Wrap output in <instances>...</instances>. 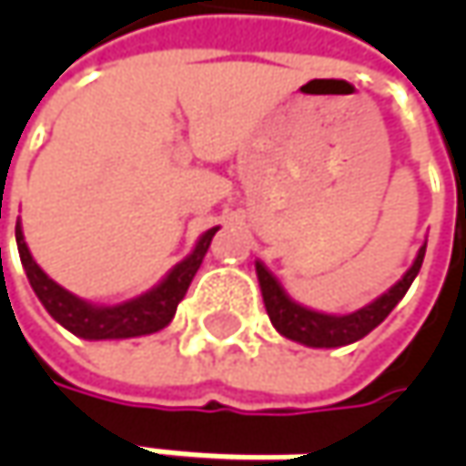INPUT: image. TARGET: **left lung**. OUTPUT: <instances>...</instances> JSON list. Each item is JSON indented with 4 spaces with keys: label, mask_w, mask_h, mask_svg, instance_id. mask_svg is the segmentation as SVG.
Segmentation results:
<instances>
[{
    "label": "left lung",
    "mask_w": 466,
    "mask_h": 466,
    "mask_svg": "<svg viewBox=\"0 0 466 466\" xmlns=\"http://www.w3.org/2000/svg\"><path fill=\"white\" fill-rule=\"evenodd\" d=\"M422 257H425V243L420 246L412 267L404 272L397 285H391L384 296L370 300L363 309L345 313V316L313 311V309L296 303L261 261H257V278H259L261 298H264V309L269 313V321L282 337L300 342L306 348H345V345L363 339L368 331L376 329L391 313V309L402 300L404 293L412 285V279L420 272Z\"/></svg>",
    "instance_id": "obj_1"
}]
</instances>
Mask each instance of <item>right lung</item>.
I'll return each mask as SVG.
<instances>
[{
	"instance_id": "right-lung-1",
	"label": "right lung",
	"mask_w": 466,
	"mask_h": 466,
	"mask_svg": "<svg viewBox=\"0 0 466 466\" xmlns=\"http://www.w3.org/2000/svg\"><path fill=\"white\" fill-rule=\"evenodd\" d=\"M218 230L220 228H209L207 233H202L194 251L187 259L178 261L153 290L132 298L127 303H118V306H96V303H87L75 293L64 290L59 282H54L35 264L20 223L15 228V238H17V251H20L27 282L54 321H59L64 329H69L82 339H129V337L155 334L163 327H168Z\"/></svg>"
}]
</instances>
